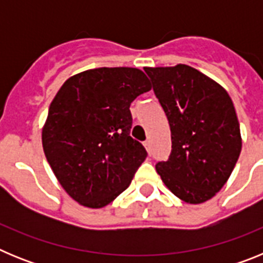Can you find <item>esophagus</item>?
Masks as SVG:
<instances>
[{
    "instance_id": "1",
    "label": "esophagus",
    "mask_w": 263,
    "mask_h": 263,
    "mask_svg": "<svg viewBox=\"0 0 263 263\" xmlns=\"http://www.w3.org/2000/svg\"><path fill=\"white\" fill-rule=\"evenodd\" d=\"M143 147L146 148V152L150 153V148H152V145H150V141H146V142H143Z\"/></svg>"
}]
</instances>
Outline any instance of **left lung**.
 Returning <instances> with one entry per match:
<instances>
[{
    "label": "left lung",
    "mask_w": 263,
    "mask_h": 263,
    "mask_svg": "<svg viewBox=\"0 0 263 263\" xmlns=\"http://www.w3.org/2000/svg\"><path fill=\"white\" fill-rule=\"evenodd\" d=\"M171 129V154L155 168L170 191L188 204L217 194L242 147L232 99L221 85L185 64L145 67Z\"/></svg>",
    "instance_id": "8db88e82"
}]
</instances>
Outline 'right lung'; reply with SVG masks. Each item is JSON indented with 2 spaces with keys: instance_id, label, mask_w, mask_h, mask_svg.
I'll list each match as a JSON object with an SVG mask.
<instances>
[{
  "instance_id": "1",
  "label": "right lung",
  "mask_w": 263,
  "mask_h": 263,
  "mask_svg": "<svg viewBox=\"0 0 263 263\" xmlns=\"http://www.w3.org/2000/svg\"><path fill=\"white\" fill-rule=\"evenodd\" d=\"M152 89L143 71L103 67L71 76L58 90L42 127L53 175L80 205L103 208L129 187L146 159L129 136L130 104Z\"/></svg>"
}]
</instances>
